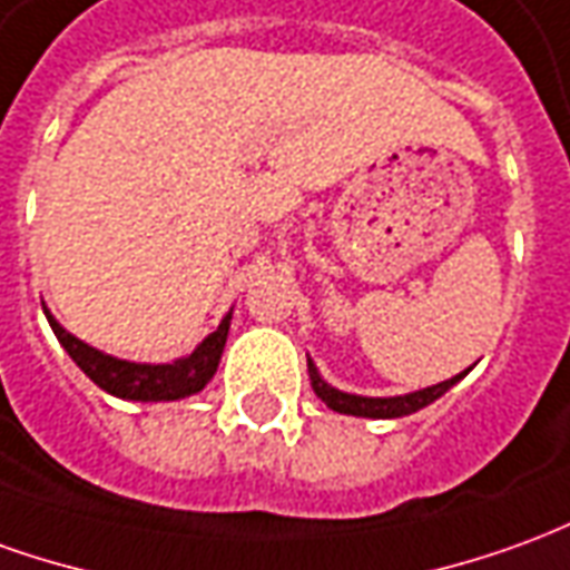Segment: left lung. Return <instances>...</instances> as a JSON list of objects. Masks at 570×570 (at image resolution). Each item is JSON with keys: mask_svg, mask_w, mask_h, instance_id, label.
<instances>
[{"mask_svg": "<svg viewBox=\"0 0 570 570\" xmlns=\"http://www.w3.org/2000/svg\"><path fill=\"white\" fill-rule=\"evenodd\" d=\"M469 370L456 373V376H451V380L438 382V385H429V389H420V392H410V395L367 397V395H352V392H342V389H336V385H330V382L321 376V370L314 367L312 357H308V376H312L314 395L321 397L330 410H336V413L367 416V420H397V416H410V413H416V410L429 407L432 401H438V397L444 395L448 389H453L456 382L463 380Z\"/></svg>", "mask_w": 570, "mask_h": 570, "instance_id": "obj_1", "label": "left lung"}]
</instances>
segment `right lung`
<instances>
[{"instance_id": "right-lung-1", "label": "right lung", "mask_w": 570, "mask_h": 570, "mask_svg": "<svg viewBox=\"0 0 570 570\" xmlns=\"http://www.w3.org/2000/svg\"><path fill=\"white\" fill-rule=\"evenodd\" d=\"M42 312L49 317V326L63 345V352L73 357V364L98 389H105L107 395L122 397V401H145V404H150V401H181V397L203 392L206 382L216 376L230 330L228 312L222 317V324L185 357H175L169 364H138V361H122V357L91 348L89 342H82L70 330H63L46 305H42Z\"/></svg>"}]
</instances>
